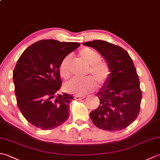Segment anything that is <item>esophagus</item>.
Segmentation results:
<instances>
[{"label":"esophagus","mask_w":160,"mask_h":160,"mask_svg":"<svg viewBox=\"0 0 160 160\" xmlns=\"http://www.w3.org/2000/svg\"><path fill=\"white\" fill-rule=\"evenodd\" d=\"M86 96H76L74 97V98L77 100H82V99H84V98H85Z\"/></svg>","instance_id":"esophagus-1"}]
</instances>
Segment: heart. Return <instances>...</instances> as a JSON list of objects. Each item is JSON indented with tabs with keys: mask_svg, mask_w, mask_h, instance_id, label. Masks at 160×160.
<instances>
[{
	"mask_svg": "<svg viewBox=\"0 0 160 160\" xmlns=\"http://www.w3.org/2000/svg\"><path fill=\"white\" fill-rule=\"evenodd\" d=\"M78 56L82 62L89 65L87 73L90 74L93 79L91 78L83 80L73 79L65 84L64 89L71 93L85 95L95 89L94 81L99 86H102L107 82L110 76V69L105 61L101 60L100 54L93 49L84 47L78 52ZM69 63L70 57L68 56L62 60L59 66L60 76L65 80L71 76Z\"/></svg>",
	"mask_w": 160,
	"mask_h": 160,
	"instance_id": "heart-1",
	"label": "heart"
}]
</instances>
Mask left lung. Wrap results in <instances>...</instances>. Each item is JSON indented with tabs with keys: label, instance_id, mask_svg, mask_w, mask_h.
<instances>
[{
	"label": "left lung",
	"instance_id": "1",
	"mask_svg": "<svg viewBox=\"0 0 160 160\" xmlns=\"http://www.w3.org/2000/svg\"><path fill=\"white\" fill-rule=\"evenodd\" d=\"M97 50L107 62L110 76L96 96L100 105L90 118L98 128L108 131L128 127L138 116L142 101L140 80L133 62L121 47L104 40L83 43Z\"/></svg>",
	"mask_w": 160,
	"mask_h": 160
}]
</instances>
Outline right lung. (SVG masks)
Returning a JSON list of instances; mask_svg holds the SVG:
<instances>
[{"label":"right lung","instance_id":"1","mask_svg":"<svg viewBox=\"0 0 160 160\" xmlns=\"http://www.w3.org/2000/svg\"><path fill=\"white\" fill-rule=\"evenodd\" d=\"M80 45L76 42L41 40L28 47L13 69L17 105L30 124L51 130L69 117L72 95L56 96L62 84L59 73L61 61Z\"/></svg>","mask_w":160,"mask_h":160}]
</instances>
